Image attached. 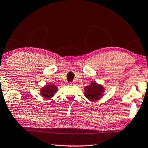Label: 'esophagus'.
Returning <instances> with one entry per match:
<instances>
[{
  "instance_id": "obj_1",
  "label": "esophagus",
  "mask_w": 148,
  "mask_h": 148,
  "mask_svg": "<svg viewBox=\"0 0 148 148\" xmlns=\"http://www.w3.org/2000/svg\"><path fill=\"white\" fill-rule=\"evenodd\" d=\"M69 85H71V86H75V85H76V82H69Z\"/></svg>"
}]
</instances>
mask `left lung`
Instances as JSON below:
<instances>
[{"mask_svg":"<svg viewBox=\"0 0 148 148\" xmlns=\"http://www.w3.org/2000/svg\"><path fill=\"white\" fill-rule=\"evenodd\" d=\"M84 90L85 96L91 101H95L101 98L104 92V87L97 84L96 82H93L89 86L85 87Z\"/></svg>","mask_w":148,"mask_h":148,"instance_id":"left-lung-1","label":"left lung"}]
</instances>
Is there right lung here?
Wrapping results in <instances>:
<instances>
[{
	"mask_svg": "<svg viewBox=\"0 0 148 148\" xmlns=\"http://www.w3.org/2000/svg\"><path fill=\"white\" fill-rule=\"evenodd\" d=\"M57 87L54 86L53 84L46 85L41 90V95L44 97L45 98L49 99L50 97H53L55 93L57 92Z\"/></svg>",
	"mask_w": 148,
	"mask_h": 148,
	"instance_id": "right-lung-1",
	"label": "right lung"
}]
</instances>
